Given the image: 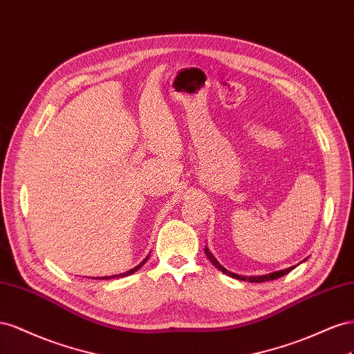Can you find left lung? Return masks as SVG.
Masks as SVG:
<instances>
[{
  "mask_svg": "<svg viewBox=\"0 0 354 354\" xmlns=\"http://www.w3.org/2000/svg\"><path fill=\"white\" fill-rule=\"evenodd\" d=\"M205 252H206V257L209 258V261L212 262V264H214L219 271L224 272V274L231 276V277H234V279H239V280H243V281H250V283H262V281L276 280V279H279V277H281V276L288 274L289 271H292V270L295 268V267H289V268H286V270L276 271V272H270V274H266V276H249V277H248V276H239V274H234V272H231V271H228V270H225L224 267H222V266L219 264V262L215 259V257L210 254V250H209L207 246H205Z\"/></svg>",
  "mask_w": 354,
  "mask_h": 354,
  "instance_id": "left-lung-1",
  "label": "left lung"
}]
</instances>
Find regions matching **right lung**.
Wrapping results in <instances>:
<instances>
[{"label":"right lung","mask_w":354,"mask_h":354,"mask_svg":"<svg viewBox=\"0 0 354 354\" xmlns=\"http://www.w3.org/2000/svg\"><path fill=\"white\" fill-rule=\"evenodd\" d=\"M147 259H148V257L142 261V262H140V264L139 266H136L135 268H132V270H129V271H126V272H123V274H118L117 277H124V276H129V274H132V272H135V271H138L140 267H142L144 264H145V262H147ZM96 279H99V277H96ZM100 279H111V277H100Z\"/></svg>","instance_id":"add662e5"}]
</instances>
